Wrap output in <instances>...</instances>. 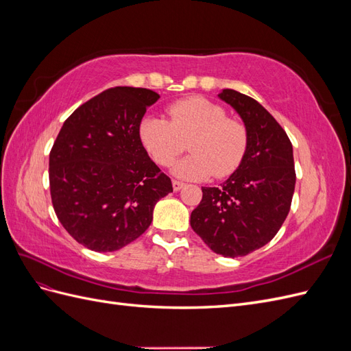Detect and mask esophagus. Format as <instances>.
I'll list each match as a JSON object with an SVG mask.
<instances>
[{
	"instance_id": "34e87169",
	"label": "esophagus",
	"mask_w": 351,
	"mask_h": 351,
	"mask_svg": "<svg viewBox=\"0 0 351 351\" xmlns=\"http://www.w3.org/2000/svg\"><path fill=\"white\" fill-rule=\"evenodd\" d=\"M183 187H184V183L177 182V180H173V189H174V192H178V190H182Z\"/></svg>"
}]
</instances>
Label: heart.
<instances>
[{
	"label": "heart",
	"mask_w": 351,
	"mask_h": 351,
	"mask_svg": "<svg viewBox=\"0 0 351 351\" xmlns=\"http://www.w3.org/2000/svg\"><path fill=\"white\" fill-rule=\"evenodd\" d=\"M168 117H146L139 125L141 142L158 165H171L187 141L192 155L173 167L176 177L205 180L214 174L221 178L240 165L247 130L239 120L227 119L221 105L200 97L187 98L169 105Z\"/></svg>",
	"instance_id": "b5f03b06"
}]
</instances>
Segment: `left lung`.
<instances>
[{"instance_id":"obj_1","label":"left lung","mask_w":351,"mask_h":351,"mask_svg":"<svg viewBox=\"0 0 351 351\" xmlns=\"http://www.w3.org/2000/svg\"><path fill=\"white\" fill-rule=\"evenodd\" d=\"M218 98L240 115L247 147L224 183L202 187L190 226L212 252L239 258L269 243L289 215L295 186L293 145L258 101L232 89H222Z\"/></svg>"}]
</instances>
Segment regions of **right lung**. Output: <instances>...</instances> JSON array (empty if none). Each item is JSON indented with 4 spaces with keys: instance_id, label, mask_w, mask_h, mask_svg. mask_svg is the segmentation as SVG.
<instances>
[{
    "instance_id": "right-lung-1",
    "label": "right lung",
    "mask_w": 351,
    "mask_h": 351,
    "mask_svg": "<svg viewBox=\"0 0 351 351\" xmlns=\"http://www.w3.org/2000/svg\"><path fill=\"white\" fill-rule=\"evenodd\" d=\"M151 89L117 86L84 102L62 124L49 154L54 210L69 234L95 252L141 237L156 202L173 192L141 142Z\"/></svg>"
}]
</instances>
